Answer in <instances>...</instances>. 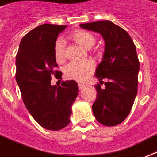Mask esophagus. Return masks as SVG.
<instances>
[{
	"instance_id": "esophagus-1",
	"label": "esophagus",
	"mask_w": 157,
	"mask_h": 157,
	"mask_svg": "<svg viewBox=\"0 0 157 157\" xmlns=\"http://www.w3.org/2000/svg\"><path fill=\"white\" fill-rule=\"evenodd\" d=\"M78 86H79V88H80V90L84 89L85 87L86 86V84H84V83H79Z\"/></svg>"
}]
</instances>
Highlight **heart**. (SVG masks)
<instances>
[{
  "mask_svg": "<svg viewBox=\"0 0 157 157\" xmlns=\"http://www.w3.org/2000/svg\"><path fill=\"white\" fill-rule=\"evenodd\" d=\"M70 37L84 48L89 49L95 43V38L93 34L86 30H76L71 33ZM66 43L63 39H57L54 43L53 52L55 59L62 63L65 59ZM94 64L90 60L85 62H72L66 66L65 76L67 78L77 81H83L94 71Z\"/></svg>",
  "mask_w": 157,
  "mask_h": 157,
  "instance_id": "heart-1",
  "label": "heart"
}]
</instances>
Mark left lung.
I'll use <instances>...</instances> for the list:
<instances>
[{
  "label": "left lung",
  "instance_id": "1",
  "mask_svg": "<svg viewBox=\"0 0 157 157\" xmlns=\"http://www.w3.org/2000/svg\"><path fill=\"white\" fill-rule=\"evenodd\" d=\"M80 26L100 33L105 41L103 60L94 74L100 85H95L97 95L92 110L99 123L115 126L128 117L137 95L139 61L136 46L128 32L109 20ZM105 78L108 81L103 88Z\"/></svg>",
  "mask_w": 157,
  "mask_h": 157
}]
</instances>
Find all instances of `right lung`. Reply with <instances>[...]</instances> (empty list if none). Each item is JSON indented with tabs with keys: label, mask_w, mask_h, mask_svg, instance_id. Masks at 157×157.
<instances>
[{
	"label": "right lung",
	"mask_w": 157,
	"mask_h": 157,
	"mask_svg": "<svg viewBox=\"0 0 157 157\" xmlns=\"http://www.w3.org/2000/svg\"><path fill=\"white\" fill-rule=\"evenodd\" d=\"M67 25L44 24L23 37L16 55L15 80L23 102L35 121L44 128L57 131L70 123L71 106L78 94L76 81H62L61 86L51 85L52 75L62 79L53 46Z\"/></svg>",
	"instance_id": "right-lung-1"
}]
</instances>
